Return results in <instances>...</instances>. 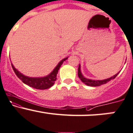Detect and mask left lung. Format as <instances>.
<instances>
[{
    "mask_svg": "<svg viewBox=\"0 0 133 133\" xmlns=\"http://www.w3.org/2000/svg\"><path fill=\"white\" fill-rule=\"evenodd\" d=\"M119 73V72L118 73H117L116 74H115L114 76H113L112 77H110V78L105 79L103 80H92V79H87L86 78H84L83 76V75L81 73V67H80V64L79 65V68H78V76L79 78L81 80L83 83H84V84H87L88 86H90V87H98V86L102 85V84H104L105 83H107L110 81V80L114 79V78H116V77L118 75Z\"/></svg>",
    "mask_w": 133,
    "mask_h": 133,
    "instance_id": "8db88e82",
    "label": "left lung"
}]
</instances>
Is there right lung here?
I'll return each instance as SVG.
<instances>
[{
	"label": "right lung",
	"instance_id": "right-lung-1",
	"mask_svg": "<svg viewBox=\"0 0 133 133\" xmlns=\"http://www.w3.org/2000/svg\"><path fill=\"white\" fill-rule=\"evenodd\" d=\"M68 57L65 58V59L60 61L57 65L55 67L54 69L49 75L45 77H41V78H31V77L24 76V74H21L19 71H17L14 68L12 63H11V65H12V68L15 74H16L19 79H20L24 84L30 86L32 88L38 89V90H46V89L50 88L51 87L54 85L55 81L57 79V74L58 73V71H59L64 61L68 59Z\"/></svg>",
	"mask_w": 133,
	"mask_h": 133
}]
</instances>
